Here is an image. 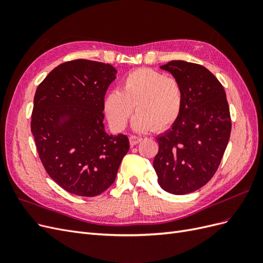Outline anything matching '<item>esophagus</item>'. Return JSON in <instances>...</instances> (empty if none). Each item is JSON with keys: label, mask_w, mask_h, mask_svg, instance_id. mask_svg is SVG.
I'll list each match as a JSON object with an SVG mask.
<instances>
[{"label": "esophagus", "mask_w": 263, "mask_h": 263, "mask_svg": "<svg viewBox=\"0 0 263 263\" xmlns=\"http://www.w3.org/2000/svg\"><path fill=\"white\" fill-rule=\"evenodd\" d=\"M141 140H142V137L136 136V135H133V136L129 137V141H130V145H132V146H135V145L139 144V142H140Z\"/></svg>", "instance_id": "obj_1"}]
</instances>
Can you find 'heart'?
<instances>
[{
	"instance_id": "1",
	"label": "heart",
	"mask_w": 263,
	"mask_h": 263,
	"mask_svg": "<svg viewBox=\"0 0 263 263\" xmlns=\"http://www.w3.org/2000/svg\"><path fill=\"white\" fill-rule=\"evenodd\" d=\"M182 105L183 89L177 78L141 68L123 79L121 91L107 94L104 109L114 128L124 129L135 106L137 114L133 119V128L147 132L168 128L178 119Z\"/></svg>"
}]
</instances>
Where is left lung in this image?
<instances>
[{
  "label": "left lung",
  "instance_id": "8db88e82",
  "mask_svg": "<svg viewBox=\"0 0 263 263\" xmlns=\"http://www.w3.org/2000/svg\"><path fill=\"white\" fill-rule=\"evenodd\" d=\"M160 68L180 81L183 105L171 128L157 137L154 168L164 191L189 194L218 169L232 130L228 102L221 83L205 67L172 60Z\"/></svg>",
  "mask_w": 263,
  "mask_h": 263
}]
</instances>
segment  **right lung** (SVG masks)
<instances>
[{
    "mask_svg": "<svg viewBox=\"0 0 263 263\" xmlns=\"http://www.w3.org/2000/svg\"><path fill=\"white\" fill-rule=\"evenodd\" d=\"M116 69L98 61L61 63L38 85L30 128L39 158L63 190L97 196L113 184L129 150L126 135L104 129V97Z\"/></svg>",
    "mask_w": 263,
    "mask_h": 263,
    "instance_id": "add662e5",
    "label": "right lung"
}]
</instances>
